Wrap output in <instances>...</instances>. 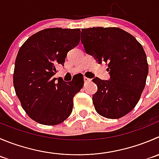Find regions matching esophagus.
<instances>
[{"label":"esophagus","mask_w":159,"mask_h":159,"mask_svg":"<svg viewBox=\"0 0 159 159\" xmlns=\"http://www.w3.org/2000/svg\"><path fill=\"white\" fill-rule=\"evenodd\" d=\"M92 81V79H90V78H86V77H84V83L89 82V81Z\"/></svg>","instance_id":"obj_1"}]
</instances>
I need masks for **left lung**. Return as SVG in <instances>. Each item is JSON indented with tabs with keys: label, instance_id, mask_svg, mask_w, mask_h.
Returning <instances> with one entry per match:
<instances>
[{
	"label": "left lung",
	"instance_id": "left-lung-1",
	"mask_svg": "<svg viewBox=\"0 0 159 159\" xmlns=\"http://www.w3.org/2000/svg\"><path fill=\"white\" fill-rule=\"evenodd\" d=\"M81 41L88 54L98 64L107 63L110 78L92 81L98 90L92 96L96 112L109 119L130 112L141 98L148 74V64L142 46L119 28L82 29Z\"/></svg>",
	"mask_w": 159,
	"mask_h": 159
}]
</instances>
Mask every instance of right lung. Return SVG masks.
Wrapping results in <instances>:
<instances>
[{"label": "right lung", "mask_w": 159, "mask_h": 159, "mask_svg": "<svg viewBox=\"0 0 159 159\" xmlns=\"http://www.w3.org/2000/svg\"><path fill=\"white\" fill-rule=\"evenodd\" d=\"M79 29L52 28L29 37L19 49L13 84L29 117L44 125L64 121L73 109V98L84 85L83 78L66 82L53 78L67 53L79 44Z\"/></svg>", "instance_id": "right-lung-1"}]
</instances>
